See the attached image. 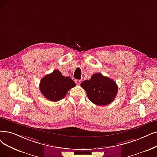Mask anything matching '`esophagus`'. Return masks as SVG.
Returning <instances> with one entry per match:
<instances>
[{
  "mask_svg": "<svg viewBox=\"0 0 157 157\" xmlns=\"http://www.w3.org/2000/svg\"><path fill=\"white\" fill-rule=\"evenodd\" d=\"M75 83H76V85H79L81 83V81L79 80V79H75Z\"/></svg>",
  "mask_w": 157,
  "mask_h": 157,
  "instance_id": "esophagus-1",
  "label": "esophagus"
}]
</instances>
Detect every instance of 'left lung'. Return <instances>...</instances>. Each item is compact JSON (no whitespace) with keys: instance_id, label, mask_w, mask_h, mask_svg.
<instances>
[{"instance_id":"8db88e82","label":"left lung","mask_w":157,"mask_h":157,"mask_svg":"<svg viewBox=\"0 0 157 157\" xmlns=\"http://www.w3.org/2000/svg\"><path fill=\"white\" fill-rule=\"evenodd\" d=\"M81 86L86 91L89 100L99 106L111 103L118 92L116 83L101 73L94 74L90 79L83 81Z\"/></svg>"}]
</instances>
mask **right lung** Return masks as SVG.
<instances>
[{
  "mask_svg": "<svg viewBox=\"0 0 157 157\" xmlns=\"http://www.w3.org/2000/svg\"><path fill=\"white\" fill-rule=\"evenodd\" d=\"M76 86L70 77L63 76L59 71L54 70L45 76L40 83V90L49 101H58L63 99L71 88Z\"/></svg>",
  "mask_w": 157,
  "mask_h": 157,
  "instance_id": "add662e5",
  "label": "right lung"
}]
</instances>
